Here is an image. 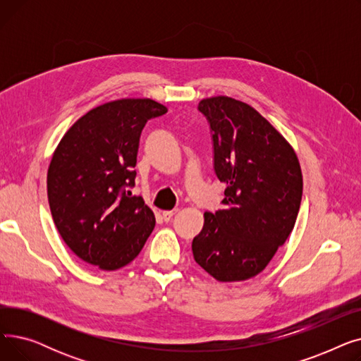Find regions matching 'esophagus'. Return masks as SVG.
<instances>
[{
  "label": "esophagus",
  "mask_w": 361,
  "mask_h": 361,
  "mask_svg": "<svg viewBox=\"0 0 361 361\" xmlns=\"http://www.w3.org/2000/svg\"><path fill=\"white\" fill-rule=\"evenodd\" d=\"M176 212H177V209H174V211H164V212H162L164 221H165V222H169L171 219H173V216L176 215Z\"/></svg>",
  "instance_id": "obj_1"
}]
</instances>
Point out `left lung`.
<instances>
[{
  "label": "left lung",
  "instance_id": "1",
  "mask_svg": "<svg viewBox=\"0 0 361 361\" xmlns=\"http://www.w3.org/2000/svg\"><path fill=\"white\" fill-rule=\"evenodd\" d=\"M197 108L211 126L214 169L225 197L224 209L204 212L193 256L216 281L250 279L294 228L302 195L300 162L286 137L249 104L214 97Z\"/></svg>",
  "mask_w": 361,
  "mask_h": 361
}]
</instances>
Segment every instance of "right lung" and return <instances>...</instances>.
I'll use <instances>...</instances> for the list:
<instances>
[{
  "label": "right lung",
  "mask_w": 361,
  "mask_h": 361,
  "mask_svg": "<svg viewBox=\"0 0 361 361\" xmlns=\"http://www.w3.org/2000/svg\"><path fill=\"white\" fill-rule=\"evenodd\" d=\"M166 106L118 99L86 112L56 146L47 176L54 224L70 250L102 271L135 259L155 228V215L133 196L142 130Z\"/></svg>",
  "instance_id": "right-lung-1"
}]
</instances>
